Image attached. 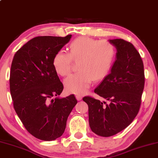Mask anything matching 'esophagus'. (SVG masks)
Segmentation results:
<instances>
[{"label":"esophagus","instance_id":"1","mask_svg":"<svg viewBox=\"0 0 158 158\" xmlns=\"http://www.w3.org/2000/svg\"><path fill=\"white\" fill-rule=\"evenodd\" d=\"M76 97V99H77V101H81L82 99V95H81V94H77Z\"/></svg>","mask_w":158,"mask_h":158}]
</instances>
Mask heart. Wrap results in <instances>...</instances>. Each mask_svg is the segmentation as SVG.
I'll return each instance as SVG.
<instances>
[{"label": "heart", "mask_w": 158, "mask_h": 158, "mask_svg": "<svg viewBox=\"0 0 158 158\" xmlns=\"http://www.w3.org/2000/svg\"><path fill=\"white\" fill-rule=\"evenodd\" d=\"M115 56V47L109 41L82 36L70 44L69 53L58 51L52 64L56 73L67 76L73 69V61H79V71L67 77L64 85L68 92L81 94L87 91L94 80L101 81L108 76Z\"/></svg>", "instance_id": "heart-1"}]
</instances>
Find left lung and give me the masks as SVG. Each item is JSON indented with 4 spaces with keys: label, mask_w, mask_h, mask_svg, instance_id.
Instances as JSON below:
<instances>
[{
    "label": "left lung",
    "mask_w": 158,
    "mask_h": 158,
    "mask_svg": "<svg viewBox=\"0 0 158 158\" xmlns=\"http://www.w3.org/2000/svg\"><path fill=\"white\" fill-rule=\"evenodd\" d=\"M109 42L117 49L115 61L110 73L94 89L108 103L88 96L82 99L88 105L90 128L103 137L118 134L134 120L145 84L143 63L134 46L123 39Z\"/></svg>",
    "instance_id": "1"
}]
</instances>
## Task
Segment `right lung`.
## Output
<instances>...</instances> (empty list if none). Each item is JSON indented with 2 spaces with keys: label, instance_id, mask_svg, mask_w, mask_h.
<instances>
[{
  "label": "right lung",
  "instance_id": "right-lung-1",
  "mask_svg": "<svg viewBox=\"0 0 158 158\" xmlns=\"http://www.w3.org/2000/svg\"><path fill=\"white\" fill-rule=\"evenodd\" d=\"M71 38H33L15 53L12 62L10 89L14 108L26 130L40 140L60 137L77 102L73 94L54 98L61 94L64 85L53 66V57Z\"/></svg>",
  "mask_w": 158,
  "mask_h": 158
}]
</instances>
